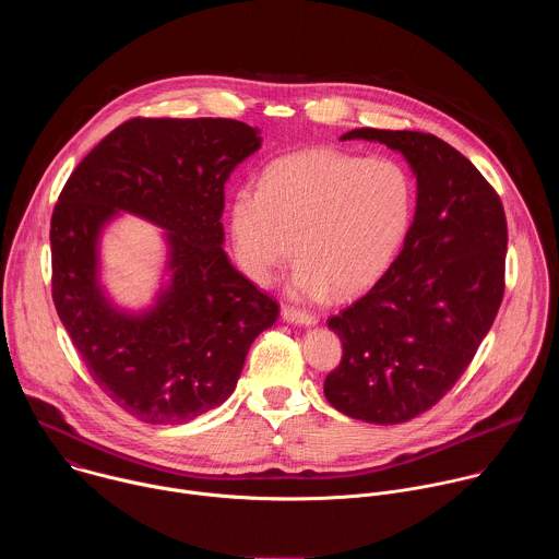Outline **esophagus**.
Here are the masks:
<instances>
[{"label":"esophagus","mask_w":559,"mask_h":559,"mask_svg":"<svg viewBox=\"0 0 559 559\" xmlns=\"http://www.w3.org/2000/svg\"><path fill=\"white\" fill-rule=\"evenodd\" d=\"M281 316H283L285 323H292V325L311 328V325L318 323L316 316H311V313H307V311H300V309H296V307H289V305H285V307L281 309Z\"/></svg>","instance_id":"esophagus-1"}]
</instances>
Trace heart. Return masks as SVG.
<instances>
[{
  "label": "heart",
  "instance_id": "1",
  "mask_svg": "<svg viewBox=\"0 0 559 559\" xmlns=\"http://www.w3.org/2000/svg\"><path fill=\"white\" fill-rule=\"evenodd\" d=\"M414 205V179L393 158L307 150L274 162L261 188L236 190L229 229L238 265L252 281L270 283L296 248L294 296H352L389 270Z\"/></svg>",
  "mask_w": 559,
  "mask_h": 559
}]
</instances>
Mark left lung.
Listing matches in <instances>:
<instances>
[{
  "label": "left lung",
  "instance_id": "1",
  "mask_svg": "<svg viewBox=\"0 0 559 559\" xmlns=\"http://www.w3.org/2000/svg\"><path fill=\"white\" fill-rule=\"evenodd\" d=\"M349 139L401 152L418 199L401 254L328 321L343 360L325 397L349 418L397 425L431 409L489 334L504 296L507 218L487 179L442 139L376 128L341 136Z\"/></svg>",
  "mask_w": 559,
  "mask_h": 559
}]
</instances>
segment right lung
Listing matches in <instances>:
<instances>
[{
  "label": "right lung",
  "mask_w": 559,
  "mask_h": 559,
  "mask_svg": "<svg viewBox=\"0 0 559 559\" xmlns=\"http://www.w3.org/2000/svg\"><path fill=\"white\" fill-rule=\"evenodd\" d=\"M234 119H130L84 156L50 221L52 300L93 380L147 425L223 405L278 305L223 250L225 181L261 147ZM119 211L166 228L167 283L141 312L100 287V234Z\"/></svg>",
  "instance_id": "obj_1"
}]
</instances>
